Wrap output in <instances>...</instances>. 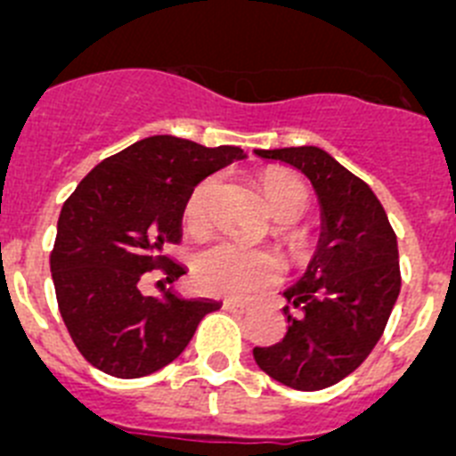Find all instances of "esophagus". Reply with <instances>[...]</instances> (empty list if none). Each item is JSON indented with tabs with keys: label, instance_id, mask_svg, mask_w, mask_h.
<instances>
[{
	"label": "esophagus",
	"instance_id": "1",
	"mask_svg": "<svg viewBox=\"0 0 456 456\" xmlns=\"http://www.w3.org/2000/svg\"><path fill=\"white\" fill-rule=\"evenodd\" d=\"M223 309L224 311H232V314H248L252 306L248 302H236V299H224L223 302Z\"/></svg>",
	"mask_w": 456,
	"mask_h": 456
}]
</instances>
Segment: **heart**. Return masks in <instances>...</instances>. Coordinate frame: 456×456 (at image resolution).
Instances as JSON below:
<instances>
[{
	"label": "heart",
	"mask_w": 456,
	"mask_h": 456,
	"mask_svg": "<svg viewBox=\"0 0 456 456\" xmlns=\"http://www.w3.org/2000/svg\"><path fill=\"white\" fill-rule=\"evenodd\" d=\"M216 179L207 177L192 186L183 202V223L200 229L207 223V204ZM261 188L270 208L281 223H295L309 211L311 191L297 172L286 167H268L261 175ZM286 245L295 258H302L309 248L305 229L286 224ZM281 277V264L273 252L252 248L233 238H216L204 245L192 258V279L200 290L223 297H245L265 286L277 284Z\"/></svg>",
	"instance_id": "b5f03b06"
}]
</instances>
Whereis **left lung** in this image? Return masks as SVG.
Returning a JSON list of instances; mask_svg holds the SVG:
<instances>
[{
    "mask_svg": "<svg viewBox=\"0 0 456 456\" xmlns=\"http://www.w3.org/2000/svg\"><path fill=\"white\" fill-rule=\"evenodd\" d=\"M256 154L290 163L311 179L322 204V236L302 281L284 293L290 302L284 338L254 347V361L286 387L320 391L356 370L384 334L400 295L397 238L370 186L325 150Z\"/></svg>",
    "mask_w": 456,
    "mask_h": 456,
    "instance_id": "left-lung-1",
    "label": "left lung"
}]
</instances>
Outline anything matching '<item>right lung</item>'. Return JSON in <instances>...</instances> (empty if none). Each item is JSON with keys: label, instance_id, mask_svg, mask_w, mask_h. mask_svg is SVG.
<instances>
[{"label": "right lung", "instance_id": "obj_1", "mask_svg": "<svg viewBox=\"0 0 456 456\" xmlns=\"http://www.w3.org/2000/svg\"><path fill=\"white\" fill-rule=\"evenodd\" d=\"M243 157L233 145L204 147L151 136L97 163L63 202L49 268L68 334L88 363L136 379L177 359L200 320L220 302L141 293L151 273L175 281L186 268L163 256L182 238L188 192Z\"/></svg>", "mask_w": 456, "mask_h": 456}]
</instances>
